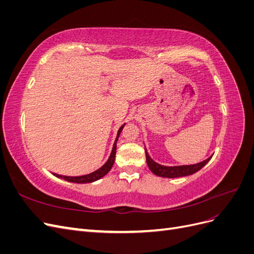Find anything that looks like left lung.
Instances as JSON below:
<instances>
[{
	"instance_id": "left-lung-1",
	"label": "left lung",
	"mask_w": 254,
	"mask_h": 254,
	"mask_svg": "<svg viewBox=\"0 0 254 254\" xmlns=\"http://www.w3.org/2000/svg\"><path fill=\"white\" fill-rule=\"evenodd\" d=\"M145 155H146V161H147V165L149 170L159 177H165V178H178V177H184L190 176L200 171L201 168L209 162L212 157L207 158L206 160L202 161L200 163L193 164V165H181V166H164L161 165L153 161L145 147Z\"/></svg>"
}]
</instances>
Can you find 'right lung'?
Wrapping results in <instances>:
<instances>
[{
	"label": "right lung",
	"mask_w": 254,
	"mask_h": 254,
	"mask_svg": "<svg viewBox=\"0 0 254 254\" xmlns=\"http://www.w3.org/2000/svg\"><path fill=\"white\" fill-rule=\"evenodd\" d=\"M125 125H123L118 131V135H117V139H115V142L113 144V148H112V151H111V155L108 159V161L101 167L98 168L97 171L91 173L89 175H84V176H78V177H68V176H63V175H57V174H54V176L58 177V178H61V179H64L65 181H68V182H74V183H91V182H94L98 179L103 178V177L105 175L108 174L110 172V170L112 168L113 164H114V160H115V153H117V142H118V139L120 136V133L122 132L123 128H124Z\"/></svg>",
	"instance_id": "obj_1"
}]
</instances>
